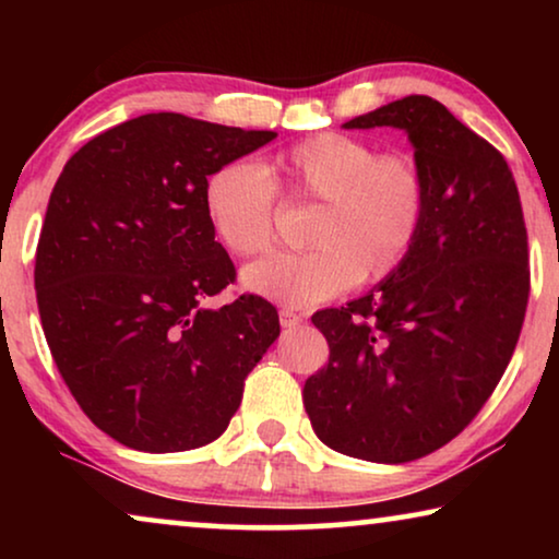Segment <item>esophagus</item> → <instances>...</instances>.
<instances>
[{
	"label": "esophagus",
	"instance_id": "34e87169",
	"mask_svg": "<svg viewBox=\"0 0 559 559\" xmlns=\"http://www.w3.org/2000/svg\"><path fill=\"white\" fill-rule=\"evenodd\" d=\"M280 323H282V328H295V325L302 323V316H300V312L289 310V308H282L280 310Z\"/></svg>",
	"mask_w": 559,
	"mask_h": 559
}]
</instances>
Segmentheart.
I'll use <instances>...</instances> for the list:
<instances>
[{
    "label": "heart",
    "mask_w": 559,
    "mask_h": 559,
    "mask_svg": "<svg viewBox=\"0 0 559 559\" xmlns=\"http://www.w3.org/2000/svg\"><path fill=\"white\" fill-rule=\"evenodd\" d=\"M280 193L293 203H318L308 224L312 249L247 266L243 285L289 305L331 300L358 280L379 285L394 277L415 254L430 211V186L409 152L320 132L274 152L262 167L231 159L205 178V218L228 254L272 249Z\"/></svg>",
    "instance_id": "heart-1"
}]
</instances>
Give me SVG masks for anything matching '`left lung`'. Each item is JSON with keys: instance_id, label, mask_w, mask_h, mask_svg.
I'll return each instance as SVG.
<instances>
[{"instance_id": "1", "label": "left lung", "mask_w": 559, "mask_h": 559, "mask_svg": "<svg viewBox=\"0 0 559 559\" xmlns=\"http://www.w3.org/2000/svg\"><path fill=\"white\" fill-rule=\"evenodd\" d=\"M371 127L409 134L427 224L394 277L312 316L331 356L302 400L328 448L407 463L461 435L501 381L530 300V247L509 163L440 102L404 96L346 121Z\"/></svg>"}]
</instances>
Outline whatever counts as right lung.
Instances as JSON below:
<instances>
[{
	"label": "right lung",
	"mask_w": 559,
	"mask_h": 559,
	"mask_svg": "<svg viewBox=\"0 0 559 559\" xmlns=\"http://www.w3.org/2000/svg\"><path fill=\"white\" fill-rule=\"evenodd\" d=\"M274 136L142 114L83 144L52 188L35 254L45 341L79 407L121 445H209L280 335L259 295L203 308L236 280L203 182Z\"/></svg>",
	"instance_id": "add662e5"
}]
</instances>
